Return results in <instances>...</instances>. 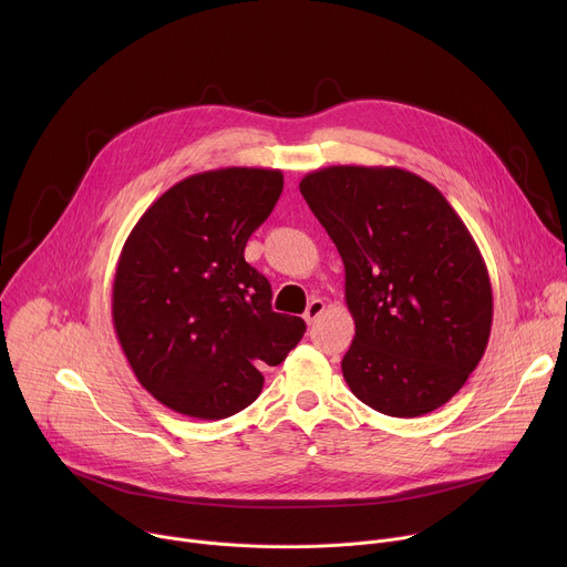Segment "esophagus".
Listing matches in <instances>:
<instances>
[{
    "mask_svg": "<svg viewBox=\"0 0 567 567\" xmlns=\"http://www.w3.org/2000/svg\"><path fill=\"white\" fill-rule=\"evenodd\" d=\"M326 307H328V305L322 302L320 298H311L309 305H307V309H305V316H302V318L311 326V322H316L322 313H326Z\"/></svg>",
    "mask_w": 567,
    "mask_h": 567,
    "instance_id": "34e87169",
    "label": "esophagus"
}]
</instances>
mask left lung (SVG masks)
<instances>
[{
    "mask_svg": "<svg viewBox=\"0 0 567 567\" xmlns=\"http://www.w3.org/2000/svg\"><path fill=\"white\" fill-rule=\"evenodd\" d=\"M300 193L346 265L350 390L390 417L444 406L487 350L494 318L487 265L460 215L401 168H320Z\"/></svg>",
    "mask_w": 567,
    "mask_h": 567,
    "instance_id": "8db88e82",
    "label": "left lung"
}]
</instances>
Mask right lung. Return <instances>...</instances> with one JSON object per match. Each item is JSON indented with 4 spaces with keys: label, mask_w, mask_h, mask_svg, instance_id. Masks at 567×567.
I'll return each mask as SVG.
<instances>
[{
    "label": "right lung",
    "mask_w": 567,
    "mask_h": 567,
    "mask_svg": "<svg viewBox=\"0 0 567 567\" xmlns=\"http://www.w3.org/2000/svg\"><path fill=\"white\" fill-rule=\"evenodd\" d=\"M282 173L219 168L161 195L121 251L112 318L141 385L164 406L224 420L262 390V368L285 361L305 320L271 309L269 280L245 260L271 215Z\"/></svg>",
    "instance_id": "add662e5"
}]
</instances>
